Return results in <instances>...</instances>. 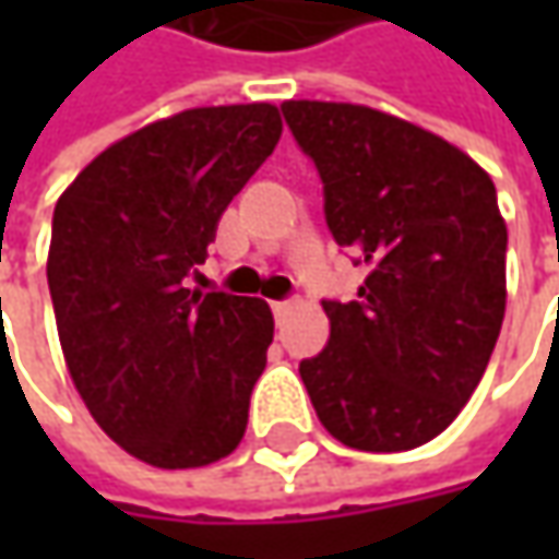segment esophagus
Instances as JSON below:
<instances>
[{
	"label": "esophagus",
	"instance_id": "34e87169",
	"mask_svg": "<svg viewBox=\"0 0 559 559\" xmlns=\"http://www.w3.org/2000/svg\"><path fill=\"white\" fill-rule=\"evenodd\" d=\"M270 308H273V313H276V317H283V313L292 308V301H273Z\"/></svg>",
	"mask_w": 559,
	"mask_h": 559
}]
</instances>
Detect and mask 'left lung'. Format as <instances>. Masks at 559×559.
Listing matches in <instances>:
<instances>
[{"label": "left lung", "instance_id": "8db88e82", "mask_svg": "<svg viewBox=\"0 0 559 559\" xmlns=\"http://www.w3.org/2000/svg\"><path fill=\"white\" fill-rule=\"evenodd\" d=\"M320 170L326 224L355 248L357 301H323L330 342L298 373L323 429L392 454L444 432L476 392L507 308V224L466 152L352 102H283Z\"/></svg>", "mask_w": 559, "mask_h": 559}]
</instances>
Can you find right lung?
Listing matches in <instances>:
<instances>
[{
  "label": "right lung",
  "instance_id": "1",
  "mask_svg": "<svg viewBox=\"0 0 559 559\" xmlns=\"http://www.w3.org/2000/svg\"><path fill=\"white\" fill-rule=\"evenodd\" d=\"M280 133L270 102L189 108L111 142L55 204L46 276L68 373L102 432L148 466H207L246 436L270 305L186 276Z\"/></svg>",
  "mask_w": 559,
  "mask_h": 559
}]
</instances>
